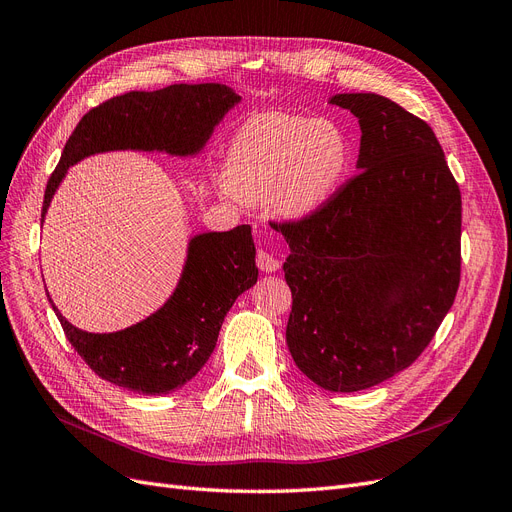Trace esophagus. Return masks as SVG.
Returning a JSON list of instances; mask_svg holds the SVG:
<instances>
[{"instance_id":"34e87169","label":"esophagus","mask_w":512,"mask_h":512,"mask_svg":"<svg viewBox=\"0 0 512 512\" xmlns=\"http://www.w3.org/2000/svg\"><path fill=\"white\" fill-rule=\"evenodd\" d=\"M257 268L261 272L272 274V272L280 270V261L274 255H270L268 251H257Z\"/></svg>"}]
</instances>
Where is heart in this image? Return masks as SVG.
Listing matches in <instances>:
<instances>
[{
	"label": "heart",
	"mask_w": 512,
	"mask_h": 512,
	"mask_svg": "<svg viewBox=\"0 0 512 512\" xmlns=\"http://www.w3.org/2000/svg\"><path fill=\"white\" fill-rule=\"evenodd\" d=\"M354 147L331 118L257 113L227 147L223 185L242 202L266 200L282 217H310L342 189Z\"/></svg>",
	"instance_id": "heart-1"
}]
</instances>
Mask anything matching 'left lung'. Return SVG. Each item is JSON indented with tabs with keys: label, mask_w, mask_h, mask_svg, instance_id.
Returning a JSON list of instances; mask_svg holds the SVG:
<instances>
[{
	"label": "left lung",
	"mask_w": 512,
	"mask_h": 512,
	"mask_svg": "<svg viewBox=\"0 0 512 512\" xmlns=\"http://www.w3.org/2000/svg\"><path fill=\"white\" fill-rule=\"evenodd\" d=\"M329 103L361 124V173L314 215L274 225L291 249L293 361L320 388L356 392L407 369L453 306L462 196L424 120L373 92Z\"/></svg>",
	"instance_id": "1"
}]
</instances>
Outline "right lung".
<instances>
[{
  "label": "right lung",
  "instance_id": "obj_1",
  "mask_svg": "<svg viewBox=\"0 0 512 512\" xmlns=\"http://www.w3.org/2000/svg\"><path fill=\"white\" fill-rule=\"evenodd\" d=\"M240 97L223 84H173L126 92L90 109L71 132L48 179L42 221L67 168L113 149L194 156ZM251 225L206 232L189 240L175 293L141 323L116 333H88L56 310L69 344L103 380L139 394H168L204 367L238 295L257 282Z\"/></svg>",
  "mask_w": 512,
  "mask_h": 512
}]
</instances>
